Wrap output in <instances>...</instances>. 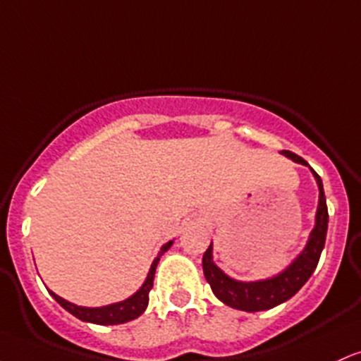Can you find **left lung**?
<instances>
[{
	"instance_id": "left-lung-1",
	"label": "left lung",
	"mask_w": 361,
	"mask_h": 361,
	"mask_svg": "<svg viewBox=\"0 0 361 361\" xmlns=\"http://www.w3.org/2000/svg\"><path fill=\"white\" fill-rule=\"evenodd\" d=\"M281 154L286 156L288 159L298 162V164L308 166V162L303 157L296 156L291 150H281ZM312 173H314L317 185H319V207H317L315 214V226L312 229L310 236H308V241L302 253L283 272L267 277V279L250 281V283L236 281L224 274L214 264L212 243L209 245V248L204 253V259H202L204 276L207 283L211 284L214 295L228 307L243 312H260L274 308L277 305L290 300L291 296H295L296 293L302 290L303 284L310 279V276L314 274L317 264H319L320 253H322L324 245H326L329 212L322 180L314 169H312Z\"/></svg>"
}]
</instances>
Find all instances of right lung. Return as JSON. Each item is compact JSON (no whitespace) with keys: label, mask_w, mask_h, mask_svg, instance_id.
I'll return each instance as SVG.
<instances>
[{"label":"right lung","mask_w":361,"mask_h":361,"mask_svg":"<svg viewBox=\"0 0 361 361\" xmlns=\"http://www.w3.org/2000/svg\"><path fill=\"white\" fill-rule=\"evenodd\" d=\"M173 245V240L168 241L166 245H162L159 255L154 259L152 265H150V271L147 277H145L144 284L140 286V290L133 293L130 298L123 300V302L106 305V307H97V308H89V307H78V305L66 302L61 296H58L56 293L49 291L51 296H53L56 302L61 305L65 310H68L71 315H75L77 319L84 320V322L90 324H99V326H116V324H125L130 322V320L137 319L145 312L149 305V291L152 290L154 286V274H156V267L159 264L161 255L164 252L169 250V247Z\"/></svg>","instance_id":"add662e5"}]
</instances>
